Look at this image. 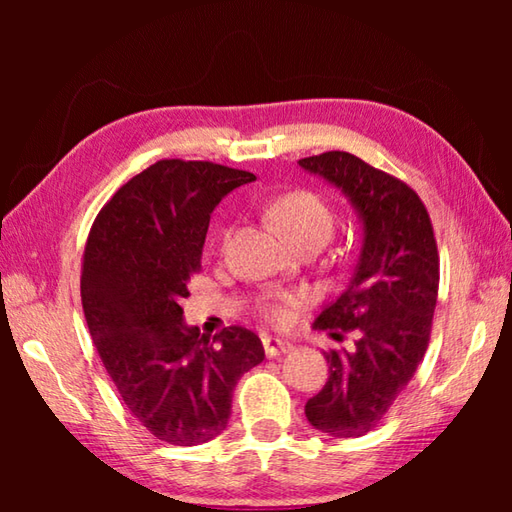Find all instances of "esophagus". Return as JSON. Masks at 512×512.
Instances as JSON below:
<instances>
[{"instance_id":"esophagus-1","label":"esophagus","mask_w":512,"mask_h":512,"mask_svg":"<svg viewBox=\"0 0 512 512\" xmlns=\"http://www.w3.org/2000/svg\"><path fill=\"white\" fill-rule=\"evenodd\" d=\"M262 345H264V352L266 357H277V354H284L289 352L293 345L289 341H282V339H273V336H264L262 339Z\"/></svg>"}]
</instances>
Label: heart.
<instances>
[{
    "label": "heart",
    "instance_id": "b5f03b06",
    "mask_svg": "<svg viewBox=\"0 0 512 512\" xmlns=\"http://www.w3.org/2000/svg\"><path fill=\"white\" fill-rule=\"evenodd\" d=\"M271 216L296 246L305 241H323L325 244L336 225L332 207L323 196L309 192V189H293V192L277 196L271 203ZM307 300V291L271 293L259 302V316L271 325H284L289 320L291 307L305 305Z\"/></svg>",
    "mask_w": 512,
    "mask_h": 512
}]
</instances>
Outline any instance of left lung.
Instances as JSON below:
<instances>
[{
	"label": "left lung",
	"mask_w": 512,
	"mask_h": 512,
	"mask_svg": "<svg viewBox=\"0 0 512 512\" xmlns=\"http://www.w3.org/2000/svg\"><path fill=\"white\" fill-rule=\"evenodd\" d=\"M350 198L363 221L354 275L314 327L341 339L359 332L354 352H325L329 377L305 404L311 427L334 438L366 436L415 375L429 348L440 259L420 196L391 173L345 151L302 158Z\"/></svg>",
	"instance_id": "1"
}]
</instances>
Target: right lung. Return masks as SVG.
<instances>
[{
	"label": "right lung",
	"instance_id": "right-lung-1",
	"mask_svg": "<svg viewBox=\"0 0 512 512\" xmlns=\"http://www.w3.org/2000/svg\"><path fill=\"white\" fill-rule=\"evenodd\" d=\"M250 171L160 160L101 207L85 241L81 302L108 377L137 422L192 447L228 427L239 377L264 359L255 332L230 325L201 336L180 300L201 273L210 214Z\"/></svg>",
	"mask_w": 512,
	"mask_h": 512
}]
</instances>
